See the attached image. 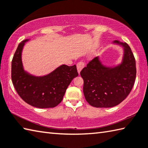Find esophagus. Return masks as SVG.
<instances>
[{"label": "esophagus", "mask_w": 148, "mask_h": 148, "mask_svg": "<svg viewBox=\"0 0 148 148\" xmlns=\"http://www.w3.org/2000/svg\"><path fill=\"white\" fill-rule=\"evenodd\" d=\"M85 66V64L82 61H80V62H78L77 63V72H78V73L79 74L80 72H81L82 70L83 69V67Z\"/></svg>", "instance_id": "esophagus-1"}]
</instances>
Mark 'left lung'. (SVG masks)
<instances>
[{
  "mask_svg": "<svg viewBox=\"0 0 148 148\" xmlns=\"http://www.w3.org/2000/svg\"><path fill=\"white\" fill-rule=\"evenodd\" d=\"M123 48L120 63L108 66L100 57L90 61L80 72L83 79L86 100L95 107H112L120 103L130 93L136 78V62L130 46L118 40L112 42Z\"/></svg>",
  "mask_w": 148,
  "mask_h": 148,
  "instance_id": "8db88e82",
  "label": "left lung"
}]
</instances>
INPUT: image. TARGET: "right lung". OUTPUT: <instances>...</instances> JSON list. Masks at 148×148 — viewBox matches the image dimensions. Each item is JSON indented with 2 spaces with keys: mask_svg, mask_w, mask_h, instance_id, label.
I'll return each instance as SVG.
<instances>
[{
  "mask_svg": "<svg viewBox=\"0 0 148 148\" xmlns=\"http://www.w3.org/2000/svg\"><path fill=\"white\" fill-rule=\"evenodd\" d=\"M18 45L12 61V80L20 97L26 103L37 108H52L61 103L72 80L78 76L76 66L61 65L50 73L37 76L23 66L22 53L26 42Z\"/></svg>",
  "mask_w": 148,
  "mask_h": 148,
  "instance_id": "add662e5",
  "label": "right lung"
}]
</instances>
